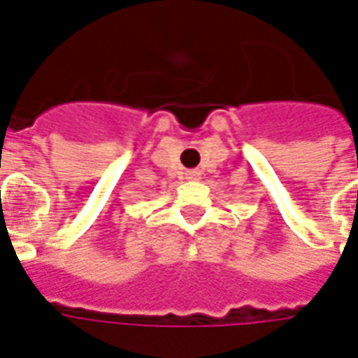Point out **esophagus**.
Masks as SVG:
<instances>
[{
	"instance_id": "1",
	"label": "esophagus",
	"mask_w": 358,
	"mask_h": 358,
	"mask_svg": "<svg viewBox=\"0 0 358 358\" xmlns=\"http://www.w3.org/2000/svg\"><path fill=\"white\" fill-rule=\"evenodd\" d=\"M187 179L196 181V179H200V171H198V169H190V171H187Z\"/></svg>"
}]
</instances>
